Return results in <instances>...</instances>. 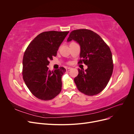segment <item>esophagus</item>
<instances>
[{"mask_svg": "<svg viewBox=\"0 0 134 134\" xmlns=\"http://www.w3.org/2000/svg\"><path fill=\"white\" fill-rule=\"evenodd\" d=\"M72 69V68L71 67H68V68H66V71H67V72H68V71H71V70Z\"/></svg>", "mask_w": 134, "mask_h": 134, "instance_id": "1", "label": "esophagus"}]
</instances>
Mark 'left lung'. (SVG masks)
Listing matches in <instances>:
<instances>
[{"instance_id":"8db88e82","label":"left lung","mask_w":134,"mask_h":134,"mask_svg":"<svg viewBox=\"0 0 134 134\" xmlns=\"http://www.w3.org/2000/svg\"><path fill=\"white\" fill-rule=\"evenodd\" d=\"M76 41L80 46L79 63L87 66L84 71L78 69L74 78L81 92L94 96L101 92L110 79L114 69L112 55L109 47L97 33L88 29H78L70 33L67 42Z\"/></svg>"}]
</instances>
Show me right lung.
Instances as JSON below:
<instances>
[{
    "mask_svg": "<svg viewBox=\"0 0 134 134\" xmlns=\"http://www.w3.org/2000/svg\"><path fill=\"white\" fill-rule=\"evenodd\" d=\"M69 31L42 32L27 47L23 59V78L32 94L42 100L54 98L61 92V77L66 69L51 71L49 61L57 55L59 48Z\"/></svg>",
    "mask_w": 134,
    "mask_h": 134,
    "instance_id": "obj_1",
    "label": "right lung"
}]
</instances>
